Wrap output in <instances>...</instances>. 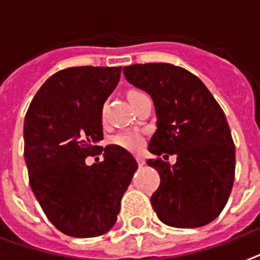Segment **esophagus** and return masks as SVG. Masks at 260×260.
<instances>
[{"label":"esophagus","mask_w":260,"mask_h":260,"mask_svg":"<svg viewBox=\"0 0 260 260\" xmlns=\"http://www.w3.org/2000/svg\"><path fill=\"white\" fill-rule=\"evenodd\" d=\"M135 158H137V162H138L139 166H143V165H145V158H143L142 155H135Z\"/></svg>","instance_id":"obj_1"}]
</instances>
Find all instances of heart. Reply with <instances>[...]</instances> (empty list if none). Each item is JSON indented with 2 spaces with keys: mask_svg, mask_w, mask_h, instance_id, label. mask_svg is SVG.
I'll list each match as a JSON object with an SVG mask.
<instances>
[{
  "mask_svg": "<svg viewBox=\"0 0 260 260\" xmlns=\"http://www.w3.org/2000/svg\"><path fill=\"white\" fill-rule=\"evenodd\" d=\"M141 94L139 91H130L128 93V100L133 98V96L138 95ZM113 143L119 147H123L126 150H132V151H135V150H139L143 145V138L142 135L138 134V133L134 132H125V133H119L113 138Z\"/></svg>",
  "mask_w": 260,
  "mask_h": 260,
  "instance_id": "heart-1",
  "label": "heart"
}]
</instances>
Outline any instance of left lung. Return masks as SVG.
Returning a JSON list of instances; mask_svg holds the SVG:
<instances>
[{
    "label": "left lung",
    "instance_id": "1",
    "mask_svg": "<svg viewBox=\"0 0 260 260\" xmlns=\"http://www.w3.org/2000/svg\"><path fill=\"white\" fill-rule=\"evenodd\" d=\"M128 83L151 96L156 132L149 143L154 155H177L170 165L147 159L160 177L151 205L160 222L194 229L212 222L226 206L235 177V146L224 113L205 83L170 63L123 68Z\"/></svg>",
    "mask_w": 260,
    "mask_h": 260
}]
</instances>
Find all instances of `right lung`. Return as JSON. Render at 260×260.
Returning <instances> with one entry per match:
<instances>
[{
    "instance_id": "add662e5",
    "label": "right lung",
    "mask_w": 260,
    "mask_h": 260,
    "mask_svg": "<svg viewBox=\"0 0 260 260\" xmlns=\"http://www.w3.org/2000/svg\"><path fill=\"white\" fill-rule=\"evenodd\" d=\"M119 68L78 66L55 73L34 95L23 125L30 187L61 233L93 238L114 226L121 198L138 169L123 147L104 139L102 109ZM104 153L91 167L86 156Z\"/></svg>"
}]
</instances>
